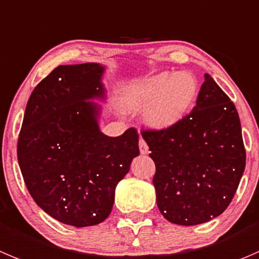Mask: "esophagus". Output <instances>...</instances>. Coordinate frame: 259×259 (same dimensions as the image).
Returning a JSON list of instances; mask_svg holds the SVG:
<instances>
[{
	"mask_svg": "<svg viewBox=\"0 0 259 259\" xmlns=\"http://www.w3.org/2000/svg\"><path fill=\"white\" fill-rule=\"evenodd\" d=\"M139 149L142 154H148V152H149V147H148V144L145 143V140L143 138L139 139Z\"/></svg>",
	"mask_w": 259,
	"mask_h": 259,
	"instance_id": "esophagus-1",
	"label": "esophagus"
}]
</instances>
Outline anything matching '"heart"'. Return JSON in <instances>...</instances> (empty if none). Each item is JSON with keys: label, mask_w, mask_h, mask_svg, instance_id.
Segmentation results:
<instances>
[{"label": "heart", "mask_w": 259, "mask_h": 259, "mask_svg": "<svg viewBox=\"0 0 259 259\" xmlns=\"http://www.w3.org/2000/svg\"><path fill=\"white\" fill-rule=\"evenodd\" d=\"M197 94V79L190 72H160L127 84L122 94V106L127 111L145 107L147 124L164 130L182 121L196 102Z\"/></svg>", "instance_id": "1"}]
</instances>
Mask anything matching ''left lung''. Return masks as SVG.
<instances>
[{
    "label": "left lung",
    "instance_id": "obj_1",
    "mask_svg": "<svg viewBox=\"0 0 259 259\" xmlns=\"http://www.w3.org/2000/svg\"><path fill=\"white\" fill-rule=\"evenodd\" d=\"M142 135L155 163L158 209L168 222L197 225L225 211L244 172L245 149L237 109L210 74L182 121Z\"/></svg>",
    "mask_w": 259,
    "mask_h": 259
}]
</instances>
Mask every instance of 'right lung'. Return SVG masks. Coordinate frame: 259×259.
I'll use <instances>...</instances> for the list:
<instances>
[{"label":"right lung","instance_id":"obj_1","mask_svg":"<svg viewBox=\"0 0 259 259\" xmlns=\"http://www.w3.org/2000/svg\"><path fill=\"white\" fill-rule=\"evenodd\" d=\"M99 63L59 66L34 89L17 142V159L30 195L48 215L83 228L104 222L116 185L139 155V135L100 130L104 100Z\"/></svg>","mask_w":259,"mask_h":259}]
</instances>
